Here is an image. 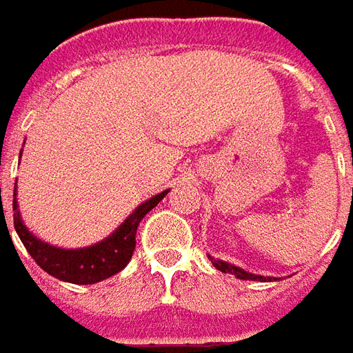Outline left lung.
I'll return each mask as SVG.
<instances>
[{
	"label": "left lung",
	"mask_w": 353,
	"mask_h": 353,
	"mask_svg": "<svg viewBox=\"0 0 353 353\" xmlns=\"http://www.w3.org/2000/svg\"><path fill=\"white\" fill-rule=\"evenodd\" d=\"M208 257H210L212 265H214L218 271H222V273H230V275L241 279V281H277V277L255 275V273H250V271H245V269H241V267H237V265L228 263V261H224V259H216V257H212L210 253H208Z\"/></svg>",
	"instance_id": "obj_1"
}]
</instances>
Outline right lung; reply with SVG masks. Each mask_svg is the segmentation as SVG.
<instances>
[{"instance_id": "1", "label": "right lung", "mask_w": 353, "mask_h": 353, "mask_svg": "<svg viewBox=\"0 0 353 353\" xmlns=\"http://www.w3.org/2000/svg\"><path fill=\"white\" fill-rule=\"evenodd\" d=\"M167 192L169 190H163L139 204L110 236L103 237L102 241L92 243L88 248L64 250V248L50 245L47 241L39 239L33 232H29V228L21 218L19 204H17V183H15L13 224H15V232L23 241V245L27 248L29 255L43 271H47L48 275L61 279L64 283L92 285V283H100L103 279H110L112 275L125 269V265L129 263V259L135 251V234H137L139 222L167 196Z\"/></svg>"}]
</instances>
